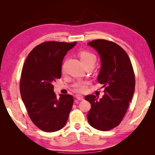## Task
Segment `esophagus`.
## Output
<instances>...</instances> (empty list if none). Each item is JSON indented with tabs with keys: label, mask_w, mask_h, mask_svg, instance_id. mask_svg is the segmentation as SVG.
<instances>
[{
	"label": "esophagus",
	"mask_w": 155,
	"mask_h": 155,
	"mask_svg": "<svg viewBox=\"0 0 155 155\" xmlns=\"http://www.w3.org/2000/svg\"><path fill=\"white\" fill-rule=\"evenodd\" d=\"M76 99L78 100H80V101H83V100H84V97H83V96H81V95H76Z\"/></svg>",
	"instance_id": "34e87169"
}]
</instances>
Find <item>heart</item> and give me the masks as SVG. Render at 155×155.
<instances>
[{
	"mask_svg": "<svg viewBox=\"0 0 155 155\" xmlns=\"http://www.w3.org/2000/svg\"><path fill=\"white\" fill-rule=\"evenodd\" d=\"M79 57L81 60L82 63L85 64L88 63H94L96 61V55L92 53L91 51H89L87 50L81 51L79 53ZM88 83L87 81H79L76 83H74L73 86L74 90L79 93H83L85 92L88 87Z\"/></svg>",
	"mask_w": 155,
	"mask_h": 155,
	"instance_id": "heart-1",
	"label": "heart"
}]
</instances>
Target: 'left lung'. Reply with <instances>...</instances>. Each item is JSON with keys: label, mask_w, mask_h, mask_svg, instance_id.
I'll return each mask as SVG.
<instances>
[{"label": "left lung", "mask_w": 155, "mask_h": 155, "mask_svg": "<svg viewBox=\"0 0 155 155\" xmlns=\"http://www.w3.org/2000/svg\"><path fill=\"white\" fill-rule=\"evenodd\" d=\"M88 45L100 55L97 81L105 87V94L100 100L95 95L85 97L91 104L87 119L92 127L107 131L118 126L126 114L134 92L135 76L127 54L118 44L96 39Z\"/></svg>", "instance_id": "1"}]
</instances>
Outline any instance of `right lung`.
<instances>
[{
    "mask_svg": "<svg viewBox=\"0 0 155 155\" xmlns=\"http://www.w3.org/2000/svg\"><path fill=\"white\" fill-rule=\"evenodd\" d=\"M74 43L46 41L33 49L23 65L20 92L32 122L39 129L51 133L66 124L73 105L70 94L57 98L52 83L61 76L62 61Z\"/></svg>",
    "mask_w": 155,
    "mask_h": 155,
    "instance_id": "add662e5",
    "label": "right lung"
}]
</instances>
